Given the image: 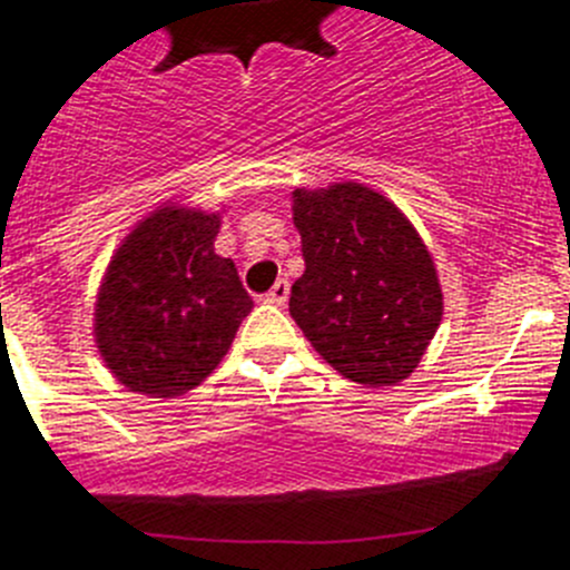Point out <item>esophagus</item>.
Wrapping results in <instances>:
<instances>
[{
	"mask_svg": "<svg viewBox=\"0 0 570 570\" xmlns=\"http://www.w3.org/2000/svg\"><path fill=\"white\" fill-rule=\"evenodd\" d=\"M288 291H291L288 279H276L274 288H271L268 294H265V299L274 302V305H285V299H288Z\"/></svg>",
	"mask_w": 570,
	"mask_h": 570,
	"instance_id": "1",
	"label": "esophagus"
}]
</instances>
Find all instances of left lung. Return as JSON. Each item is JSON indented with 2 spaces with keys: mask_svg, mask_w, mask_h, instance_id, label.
<instances>
[{
  "mask_svg": "<svg viewBox=\"0 0 570 570\" xmlns=\"http://www.w3.org/2000/svg\"><path fill=\"white\" fill-rule=\"evenodd\" d=\"M305 274L291 316L345 380L394 385L414 374L442 320L434 259L414 225L360 183L296 190Z\"/></svg>",
  "mask_w": 570,
  "mask_h": 570,
  "instance_id": "1",
  "label": "left lung"
}]
</instances>
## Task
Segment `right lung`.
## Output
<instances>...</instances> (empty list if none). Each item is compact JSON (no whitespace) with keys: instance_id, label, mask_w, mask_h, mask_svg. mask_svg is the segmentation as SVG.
Here are the masks:
<instances>
[{"instance_id":"right-lung-1","label":"right lung","mask_w":570,"mask_h":570,"mask_svg":"<svg viewBox=\"0 0 570 570\" xmlns=\"http://www.w3.org/2000/svg\"><path fill=\"white\" fill-rule=\"evenodd\" d=\"M219 216L159 208L110 259L97 299V345L130 391L179 396L228 354L254 302L214 250Z\"/></svg>"}]
</instances>
